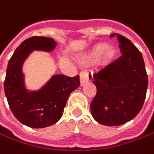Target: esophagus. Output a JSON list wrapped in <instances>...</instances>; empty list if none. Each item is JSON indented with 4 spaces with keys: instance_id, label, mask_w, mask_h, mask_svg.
<instances>
[{
    "instance_id": "1",
    "label": "esophagus",
    "mask_w": 154,
    "mask_h": 154,
    "mask_svg": "<svg viewBox=\"0 0 154 154\" xmlns=\"http://www.w3.org/2000/svg\"><path fill=\"white\" fill-rule=\"evenodd\" d=\"M93 77H94V75H93V72L91 70H88V69L81 70V73H80L81 84V85H84L87 82L92 81L93 80Z\"/></svg>"
}]
</instances>
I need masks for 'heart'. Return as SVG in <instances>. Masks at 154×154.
<instances>
[{"label":"heart","instance_id":"b5f03b06","mask_svg":"<svg viewBox=\"0 0 154 154\" xmlns=\"http://www.w3.org/2000/svg\"><path fill=\"white\" fill-rule=\"evenodd\" d=\"M104 52H106V57L107 59H112L115 54V51L113 50V48H108V46L106 44H99L94 48L93 51V55L98 57L100 55H101Z\"/></svg>","mask_w":154,"mask_h":154}]
</instances>
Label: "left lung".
<instances>
[{
	"label": "left lung",
	"instance_id": "1",
	"mask_svg": "<svg viewBox=\"0 0 154 154\" xmlns=\"http://www.w3.org/2000/svg\"><path fill=\"white\" fill-rule=\"evenodd\" d=\"M122 55L94 73L97 92L90 109L94 119L105 126H119L140 112L146 95L147 73L142 54L130 40L112 34Z\"/></svg>",
	"mask_w": 154,
	"mask_h": 154
}]
</instances>
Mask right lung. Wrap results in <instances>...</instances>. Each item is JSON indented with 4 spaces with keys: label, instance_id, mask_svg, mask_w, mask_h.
Masks as SVG:
<instances>
[{
    "label": "right lung",
    "instance_id": "1",
    "mask_svg": "<svg viewBox=\"0 0 154 154\" xmlns=\"http://www.w3.org/2000/svg\"><path fill=\"white\" fill-rule=\"evenodd\" d=\"M56 42L53 38L30 37L20 44L10 58L4 92L14 117L27 127L43 128L55 124L61 118L69 94L80 85V76L57 74L42 90L27 93L24 88L21 66L32 50H53Z\"/></svg>",
    "mask_w": 154,
    "mask_h": 154
}]
</instances>
